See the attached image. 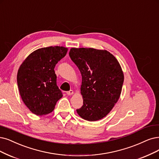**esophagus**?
I'll return each mask as SVG.
<instances>
[{"instance_id":"1","label":"esophagus","mask_w":159,"mask_h":159,"mask_svg":"<svg viewBox=\"0 0 159 159\" xmlns=\"http://www.w3.org/2000/svg\"><path fill=\"white\" fill-rule=\"evenodd\" d=\"M73 93H74L73 90H69V91L67 92V94L68 96H70V95H72V94H73Z\"/></svg>"}]
</instances>
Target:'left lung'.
<instances>
[{
	"label": "left lung",
	"mask_w": 159,
	"mask_h": 159,
	"mask_svg": "<svg viewBox=\"0 0 159 159\" xmlns=\"http://www.w3.org/2000/svg\"><path fill=\"white\" fill-rule=\"evenodd\" d=\"M69 56L82 75L83 105L76 110L88 121L106 116L120 96L124 74L116 57L105 50L72 48Z\"/></svg>",
	"instance_id": "obj_1"
}]
</instances>
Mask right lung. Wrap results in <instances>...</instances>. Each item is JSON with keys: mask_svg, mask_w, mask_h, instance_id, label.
<instances>
[{"mask_svg": "<svg viewBox=\"0 0 159 159\" xmlns=\"http://www.w3.org/2000/svg\"><path fill=\"white\" fill-rule=\"evenodd\" d=\"M67 50V48L57 46L41 48L29 54L20 66L17 86L22 101L33 114L50 113L62 98L56 84L54 67Z\"/></svg>", "mask_w": 159, "mask_h": 159, "instance_id": "obj_1", "label": "right lung"}]
</instances>
